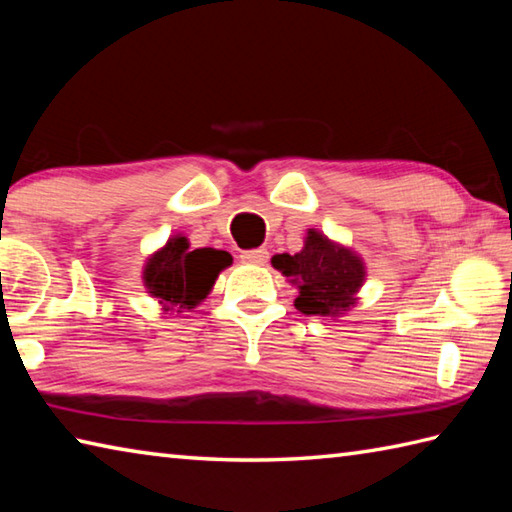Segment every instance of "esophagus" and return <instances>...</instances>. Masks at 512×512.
Listing matches in <instances>:
<instances>
[{"instance_id":"1","label":"esophagus","mask_w":512,"mask_h":512,"mask_svg":"<svg viewBox=\"0 0 512 512\" xmlns=\"http://www.w3.org/2000/svg\"><path fill=\"white\" fill-rule=\"evenodd\" d=\"M244 264H255V266H264L268 262V250L266 248H255V250H244L242 255Z\"/></svg>"}]
</instances>
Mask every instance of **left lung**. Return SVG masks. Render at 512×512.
Here are the masks:
<instances>
[{"label":"left lung","instance_id":"8db88e82","mask_svg":"<svg viewBox=\"0 0 512 512\" xmlns=\"http://www.w3.org/2000/svg\"><path fill=\"white\" fill-rule=\"evenodd\" d=\"M270 264L299 290L295 308L304 315L335 319L346 315L366 282L362 255L317 228L306 230L299 253L273 255Z\"/></svg>","mask_w":512,"mask_h":512}]
</instances>
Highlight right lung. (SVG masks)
<instances>
[{
	"label": "right lung",
	"instance_id": "right-lung-1",
	"mask_svg": "<svg viewBox=\"0 0 512 512\" xmlns=\"http://www.w3.org/2000/svg\"><path fill=\"white\" fill-rule=\"evenodd\" d=\"M233 264L226 250L190 248L188 237L177 233L168 242L150 253L142 282L146 293L157 299L164 313H188L197 308L213 290L222 270Z\"/></svg>",
	"mask_w": 512,
	"mask_h": 512
}]
</instances>
